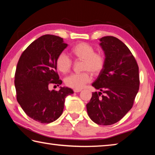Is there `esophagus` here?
Segmentation results:
<instances>
[{
  "instance_id": "34e87169",
  "label": "esophagus",
  "mask_w": 155,
  "mask_h": 155,
  "mask_svg": "<svg viewBox=\"0 0 155 155\" xmlns=\"http://www.w3.org/2000/svg\"><path fill=\"white\" fill-rule=\"evenodd\" d=\"M74 92H76V93L80 92V91H81V89H74Z\"/></svg>"
}]
</instances>
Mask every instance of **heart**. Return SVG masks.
Here are the masks:
<instances>
[{"label":"heart","mask_w":155,"mask_h":155,"mask_svg":"<svg viewBox=\"0 0 155 155\" xmlns=\"http://www.w3.org/2000/svg\"><path fill=\"white\" fill-rule=\"evenodd\" d=\"M70 53L76 60L82 61L81 70L86 71L80 74H72L65 78V84L68 87L80 89L91 81V76L98 75L105 65V57L101 52H95L92 46L85 42L75 44L70 49ZM55 65L57 69L61 73H67L71 69L72 61L64 52L57 56Z\"/></svg>","instance_id":"heart-1"}]
</instances>
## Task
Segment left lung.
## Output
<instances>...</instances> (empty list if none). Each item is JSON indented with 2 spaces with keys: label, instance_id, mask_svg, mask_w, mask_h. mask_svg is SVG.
Instances as JSON below:
<instances>
[{
  "label": "left lung",
  "instance_id": "left-lung-1",
  "mask_svg": "<svg viewBox=\"0 0 155 155\" xmlns=\"http://www.w3.org/2000/svg\"><path fill=\"white\" fill-rule=\"evenodd\" d=\"M105 55V65L92 86L93 92L86 104L89 117L100 125L120 121L132 108L140 87L139 67L130 50L113 36L100 39ZM102 93L104 95L99 96Z\"/></svg>",
  "mask_w": 155,
  "mask_h": 155
}]
</instances>
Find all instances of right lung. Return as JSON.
<instances>
[{
  "label": "right lung",
  "mask_w": 155,
  "mask_h": 155,
  "mask_svg": "<svg viewBox=\"0 0 155 155\" xmlns=\"http://www.w3.org/2000/svg\"><path fill=\"white\" fill-rule=\"evenodd\" d=\"M68 46L63 38L44 35L33 41L22 52L15 73L16 98L26 114L40 123H51L61 116L66 96L74 91L60 87L49 90L50 84L61 85L56 72L57 56Z\"/></svg>",
  "instance_id": "1"
}]
</instances>
